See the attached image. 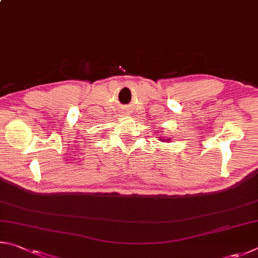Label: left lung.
<instances>
[{
	"mask_svg": "<svg viewBox=\"0 0 258 258\" xmlns=\"http://www.w3.org/2000/svg\"><path fill=\"white\" fill-rule=\"evenodd\" d=\"M161 141H162V142H164V138H162V139H161ZM166 141H168V142H169V141H170V139H166Z\"/></svg>",
	"mask_w": 258,
	"mask_h": 258,
	"instance_id": "obj_1",
	"label": "left lung"
}]
</instances>
